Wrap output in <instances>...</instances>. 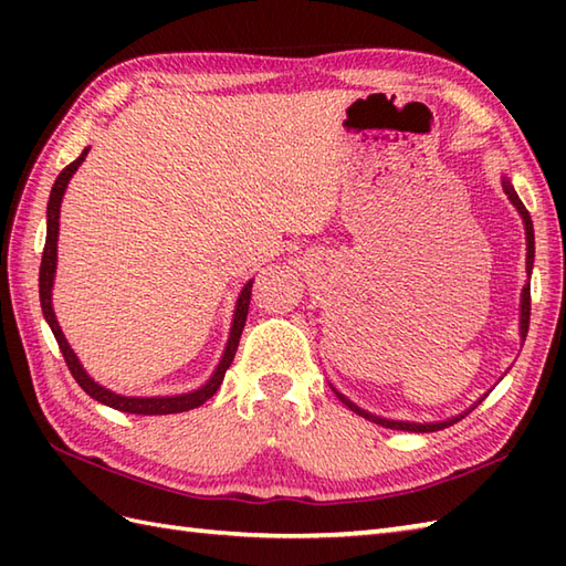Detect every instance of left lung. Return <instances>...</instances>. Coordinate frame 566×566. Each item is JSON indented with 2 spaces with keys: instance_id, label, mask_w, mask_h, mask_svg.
Segmentation results:
<instances>
[{
  "instance_id": "left-lung-1",
  "label": "left lung",
  "mask_w": 566,
  "mask_h": 566,
  "mask_svg": "<svg viewBox=\"0 0 566 566\" xmlns=\"http://www.w3.org/2000/svg\"><path fill=\"white\" fill-rule=\"evenodd\" d=\"M503 191H506L513 207L518 209V213L523 216V223H525V240H527V260H525V268H527V274H531V272H533V260H535V233H533L531 213H527V209L523 207V201L518 199V195H515V189H513V185L509 182L506 177H503ZM527 323H531V282H527V284L523 286V294H521V338H523V340H525V335H527ZM333 391L338 394V399H340L347 408H350V411H355L357 416H363V418L371 420V423L384 426V428H391V430H408V432H436V430H442V428H448V426L457 423V420L464 418L469 411H474V408H476L479 403H482V399H479L472 408H467L464 413H460V416H452V418H448V420H438V423H408V420H389V418H381V416L369 413V411H365V408H359L357 403H353L350 399H347V396H343L338 389H333Z\"/></svg>"
}]
</instances>
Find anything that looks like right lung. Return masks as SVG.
<instances>
[{
	"mask_svg": "<svg viewBox=\"0 0 566 566\" xmlns=\"http://www.w3.org/2000/svg\"><path fill=\"white\" fill-rule=\"evenodd\" d=\"M90 148H84L80 158L75 163H70L63 172L57 175L55 185L51 189V199H48V231H45V248H43V260H41V272H39V294H41V308H43V316L48 321V326H51L60 353H63L67 369L72 371V377L80 384V387L87 391L92 399H97L104 406H112L116 411H124V413H136V416H167V413H182V411H191V408L201 406L203 401H209L211 396L216 394V389L221 387V381L226 377V369L231 367L235 350H238V343H240V333L245 328V318H248V306H250V294H252V280L243 286V292H240L238 302H235V314H233V326H231V335H228V343H226V350L221 363L216 365L211 379L203 384V387L189 391V394H175V396H122L112 389L102 387V384L94 381L87 369L80 365L77 355L72 353L70 343L65 340L63 331L57 326V318H55V311H53V280H55V264H57V226H60V203H63L65 197V189L70 177L77 172V167L87 158Z\"/></svg>",
	"mask_w": 566,
	"mask_h": 566,
	"instance_id": "1",
	"label": "right lung"
}]
</instances>
